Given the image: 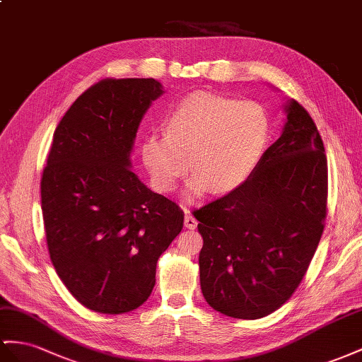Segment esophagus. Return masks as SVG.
Masks as SVG:
<instances>
[{
  "instance_id": "1",
  "label": "esophagus",
  "mask_w": 362,
  "mask_h": 362,
  "mask_svg": "<svg viewBox=\"0 0 362 362\" xmlns=\"http://www.w3.org/2000/svg\"><path fill=\"white\" fill-rule=\"evenodd\" d=\"M185 228L188 229H196L197 228V220L192 217L191 211L185 208Z\"/></svg>"
}]
</instances>
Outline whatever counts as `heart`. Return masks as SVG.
I'll return each instance as SVG.
<instances>
[{
  "instance_id": "1",
  "label": "heart",
  "mask_w": 362,
  "mask_h": 362,
  "mask_svg": "<svg viewBox=\"0 0 362 362\" xmlns=\"http://www.w3.org/2000/svg\"><path fill=\"white\" fill-rule=\"evenodd\" d=\"M163 132L144 139L142 160L162 191L175 188L189 162L191 199L208 189L225 194L242 187L262 160L271 125L254 100L196 93L166 115Z\"/></svg>"
}]
</instances>
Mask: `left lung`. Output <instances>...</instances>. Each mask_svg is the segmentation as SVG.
I'll return each mask as SVG.
<instances>
[{
  "label": "left lung",
  "mask_w": 362,
  "mask_h": 362,
  "mask_svg": "<svg viewBox=\"0 0 362 362\" xmlns=\"http://www.w3.org/2000/svg\"><path fill=\"white\" fill-rule=\"evenodd\" d=\"M280 137L242 187L194 212L203 247L200 287L212 309L257 320L291 298L326 220L327 160L298 102L283 105Z\"/></svg>",
  "instance_id": "8db88e82"
}]
</instances>
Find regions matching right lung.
<instances>
[{
	"instance_id": "1",
	"label": "right lung",
	"mask_w": 362,
	"mask_h": 362,
	"mask_svg": "<svg viewBox=\"0 0 362 362\" xmlns=\"http://www.w3.org/2000/svg\"><path fill=\"white\" fill-rule=\"evenodd\" d=\"M153 78L90 87L53 134L41 180L50 260L86 308L117 315L151 295L156 264L183 228V211L132 170L139 125L163 95Z\"/></svg>"
}]
</instances>
